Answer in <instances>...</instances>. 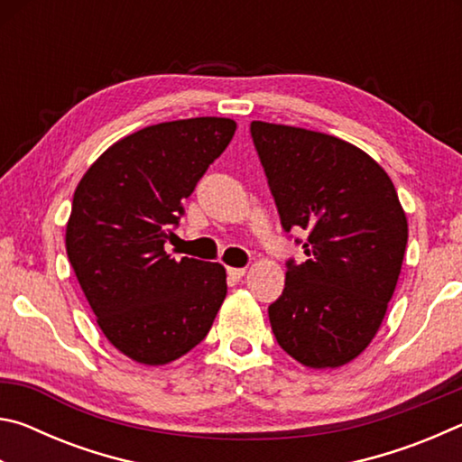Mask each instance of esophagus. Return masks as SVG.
<instances>
[{"label":"esophagus","mask_w":462,"mask_h":462,"mask_svg":"<svg viewBox=\"0 0 462 462\" xmlns=\"http://www.w3.org/2000/svg\"><path fill=\"white\" fill-rule=\"evenodd\" d=\"M245 273H246L245 267H228V279L240 281L242 277H245Z\"/></svg>","instance_id":"obj_1"}]
</instances>
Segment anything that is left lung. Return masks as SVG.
Listing matches in <instances>:
<instances>
[{
	"label": "left lung",
	"instance_id": "8db88e82",
	"mask_svg": "<svg viewBox=\"0 0 462 462\" xmlns=\"http://www.w3.org/2000/svg\"><path fill=\"white\" fill-rule=\"evenodd\" d=\"M250 134L285 232L308 230V261H287L269 306L279 346L336 369L369 346L402 273L408 217L389 175L361 148L322 132L253 122Z\"/></svg>",
	"mask_w": 462,
	"mask_h": 462
}]
</instances>
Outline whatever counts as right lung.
<instances>
[{
    "label": "right lung",
    "instance_id": "right-lung-1",
    "mask_svg": "<svg viewBox=\"0 0 462 462\" xmlns=\"http://www.w3.org/2000/svg\"><path fill=\"white\" fill-rule=\"evenodd\" d=\"M234 132L236 122L209 116L154 124L109 146L77 185L69 261L101 332L140 365L198 346L228 291L220 263L175 261L165 245Z\"/></svg>",
    "mask_w": 462,
    "mask_h": 462
}]
</instances>
